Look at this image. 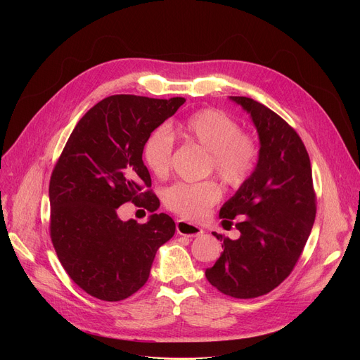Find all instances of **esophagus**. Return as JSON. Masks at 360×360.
Returning <instances> with one entry per match:
<instances>
[{
    "instance_id": "34e87169",
    "label": "esophagus",
    "mask_w": 360,
    "mask_h": 360,
    "mask_svg": "<svg viewBox=\"0 0 360 360\" xmlns=\"http://www.w3.org/2000/svg\"><path fill=\"white\" fill-rule=\"evenodd\" d=\"M176 232L179 235H185V236H200L202 235V229L200 226L190 223V221H185L182 219L176 220Z\"/></svg>"
}]
</instances>
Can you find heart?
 <instances>
[{
	"label": "heart",
	"mask_w": 360,
	"mask_h": 360,
	"mask_svg": "<svg viewBox=\"0 0 360 360\" xmlns=\"http://www.w3.org/2000/svg\"><path fill=\"white\" fill-rule=\"evenodd\" d=\"M178 132L191 143L210 151V170L229 188H240L255 172L259 160L257 140L242 131L240 124L229 113L216 108H204L188 115ZM174 139L166 127L156 128L143 147L146 166L158 178H165L172 163ZM221 198V186L214 179L178 182L163 194L170 212L185 219H200Z\"/></svg>",
	"instance_id": "obj_1"
}]
</instances>
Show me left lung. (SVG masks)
I'll return each mask as SVG.
<instances>
[{
  "label": "left lung",
  "mask_w": 360,
  "mask_h": 360,
  "mask_svg": "<svg viewBox=\"0 0 360 360\" xmlns=\"http://www.w3.org/2000/svg\"><path fill=\"white\" fill-rule=\"evenodd\" d=\"M251 113L259 136V160L252 176L220 209L223 226L233 219L240 236L221 233V254L205 277L219 292L252 299L266 295L293 271L316 214L308 151L297 132L262 103L231 96Z\"/></svg>",
  "instance_id": "1"
}]
</instances>
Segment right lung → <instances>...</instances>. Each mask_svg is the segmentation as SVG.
I'll return each mask as SVG.
<instances>
[{
  "instance_id": "add662e5",
  "label": "right lung",
  "mask_w": 360,
  "mask_h": 360,
  "mask_svg": "<svg viewBox=\"0 0 360 360\" xmlns=\"http://www.w3.org/2000/svg\"><path fill=\"white\" fill-rule=\"evenodd\" d=\"M184 98L113 94L86 112L72 129L49 181L51 240L71 280L93 297L118 302L140 290L156 251L175 221L155 213L159 198L143 162L147 137ZM134 202L154 214L122 222L119 205Z\"/></svg>"
}]
</instances>
